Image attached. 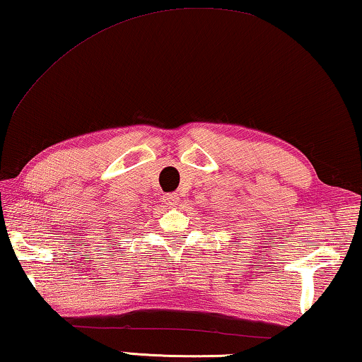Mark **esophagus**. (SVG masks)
<instances>
[{"instance_id":"34e87169","label":"esophagus","mask_w":362,"mask_h":362,"mask_svg":"<svg viewBox=\"0 0 362 362\" xmlns=\"http://www.w3.org/2000/svg\"><path fill=\"white\" fill-rule=\"evenodd\" d=\"M164 203L169 204V206H174V204L179 203V195L177 193H167V195H164Z\"/></svg>"}]
</instances>
